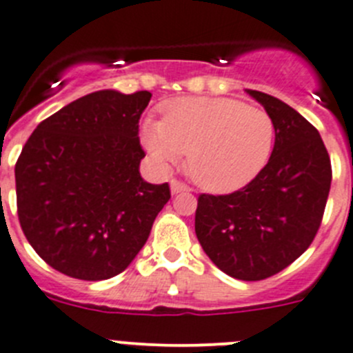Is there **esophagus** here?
Masks as SVG:
<instances>
[{
    "label": "esophagus",
    "mask_w": 353,
    "mask_h": 353,
    "mask_svg": "<svg viewBox=\"0 0 353 353\" xmlns=\"http://www.w3.org/2000/svg\"><path fill=\"white\" fill-rule=\"evenodd\" d=\"M170 190H172V193L176 195V193H181V192H188L190 186H186V184L181 183V181L172 179L170 181Z\"/></svg>",
    "instance_id": "1"
}]
</instances>
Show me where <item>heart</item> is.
<instances>
[{"label": "heart", "mask_w": 353, "mask_h": 353, "mask_svg": "<svg viewBox=\"0 0 353 353\" xmlns=\"http://www.w3.org/2000/svg\"><path fill=\"white\" fill-rule=\"evenodd\" d=\"M161 112L163 121L142 125V145L160 165L188 153V174L208 192L243 188L259 176L274 148L271 114L236 98H176Z\"/></svg>", "instance_id": "heart-1"}]
</instances>
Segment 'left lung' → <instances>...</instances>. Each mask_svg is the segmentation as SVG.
Instances as JSON below:
<instances>
[{"label":"left lung","mask_w":353,"mask_h":353,"mask_svg":"<svg viewBox=\"0 0 353 353\" xmlns=\"http://www.w3.org/2000/svg\"><path fill=\"white\" fill-rule=\"evenodd\" d=\"M276 126L259 176L228 195H199L195 234L225 274L259 281L299 259L315 239L331 190V158L319 130L271 94L248 90Z\"/></svg>","instance_id":"8db88e82"}]
</instances>
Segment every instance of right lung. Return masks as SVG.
<instances>
[{
  "instance_id": "add662e5",
  "label": "right lung",
  "mask_w": 353,
  "mask_h": 353,
  "mask_svg": "<svg viewBox=\"0 0 353 353\" xmlns=\"http://www.w3.org/2000/svg\"><path fill=\"white\" fill-rule=\"evenodd\" d=\"M149 91H97L43 119L15 163L17 214L34 252L70 278L100 281L137 256L169 183H145L139 119Z\"/></svg>"
}]
</instances>
